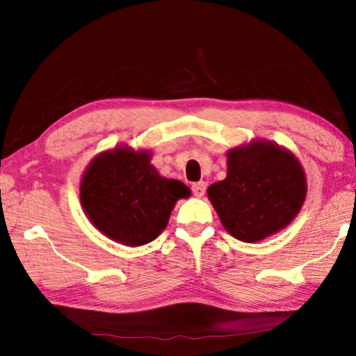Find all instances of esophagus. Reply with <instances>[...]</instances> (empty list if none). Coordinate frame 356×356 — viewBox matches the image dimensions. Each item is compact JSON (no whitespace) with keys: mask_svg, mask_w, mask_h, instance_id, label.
<instances>
[{"mask_svg":"<svg viewBox=\"0 0 356 356\" xmlns=\"http://www.w3.org/2000/svg\"><path fill=\"white\" fill-rule=\"evenodd\" d=\"M206 187H207V184L204 182V181L192 184V187H191V189H192V194H194L195 197H202L204 192H206Z\"/></svg>","mask_w":356,"mask_h":356,"instance_id":"esophagus-1","label":"esophagus"}]
</instances>
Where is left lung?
I'll return each instance as SVG.
<instances>
[{
	"label": "left lung",
	"mask_w": 356,
	"mask_h": 356,
	"mask_svg": "<svg viewBox=\"0 0 356 356\" xmlns=\"http://www.w3.org/2000/svg\"><path fill=\"white\" fill-rule=\"evenodd\" d=\"M229 234L256 243L288 226L306 195L298 159L269 142H252L227 154V175L207 189Z\"/></svg>",
	"instance_id": "obj_1"
}]
</instances>
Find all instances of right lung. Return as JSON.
I'll use <instances>...</instances> for the list:
<instances>
[{
    "mask_svg": "<svg viewBox=\"0 0 356 356\" xmlns=\"http://www.w3.org/2000/svg\"><path fill=\"white\" fill-rule=\"evenodd\" d=\"M186 184L161 177L149 152L127 147L93 159L80 184L88 219L108 238L142 246L164 231L177 199L189 197Z\"/></svg>",
    "mask_w": 356,
    "mask_h": 356,
    "instance_id": "add662e5",
    "label": "right lung"
}]
</instances>
